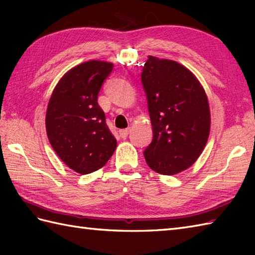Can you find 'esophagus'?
Listing matches in <instances>:
<instances>
[{
	"label": "esophagus",
	"instance_id": "esophagus-1",
	"mask_svg": "<svg viewBox=\"0 0 255 255\" xmlns=\"http://www.w3.org/2000/svg\"><path fill=\"white\" fill-rule=\"evenodd\" d=\"M129 131H130V129L126 128V129H123V130H119V136L122 138H127V136L129 134Z\"/></svg>",
	"mask_w": 255,
	"mask_h": 255
}]
</instances>
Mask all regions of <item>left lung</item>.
<instances>
[{"label": "left lung", "mask_w": 255, "mask_h": 255, "mask_svg": "<svg viewBox=\"0 0 255 255\" xmlns=\"http://www.w3.org/2000/svg\"><path fill=\"white\" fill-rule=\"evenodd\" d=\"M141 82L153 130L143 152L145 162L160 174H177L197 160L207 142V95L188 69L152 56L142 68Z\"/></svg>", "instance_id": "obj_1"}]
</instances>
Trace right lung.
I'll list each match as a JSON object with an SVG mask.
<instances>
[{
    "mask_svg": "<svg viewBox=\"0 0 255 255\" xmlns=\"http://www.w3.org/2000/svg\"><path fill=\"white\" fill-rule=\"evenodd\" d=\"M113 63L91 60L63 75L53 90L46 114L47 136L70 169L89 174L104 166L117 141L106 125L97 96Z\"/></svg>",
    "mask_w": 255,
    "mask_h": 255,
    "instance_id": "obj_1",
    "label": "right lung"
}]
</instances>
